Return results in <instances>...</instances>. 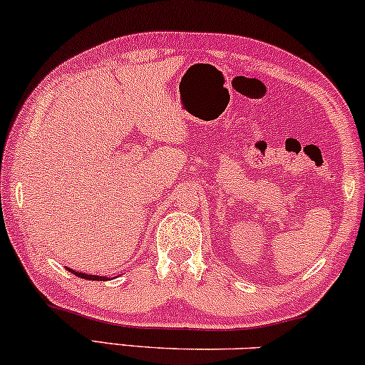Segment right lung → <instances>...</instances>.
<instances>
[{"mask_svg":"<svg viewBox=\"0 0 365 365\" xmlns=\"http://www.w3.org/2000/svg\"><path fill=\"white\" fill-rule=\"evenodd\" d=\"M68 269V267H67ZM71 271L72 274H76V276H79V278H84V279H92V281H106L108 278H106V276H96V274H86V273H77V271H73V269H68Z\"/></svg>","mask_w":365,"mask_h":365,"instance_id":"1","label":"right lung"}]
</instances>
